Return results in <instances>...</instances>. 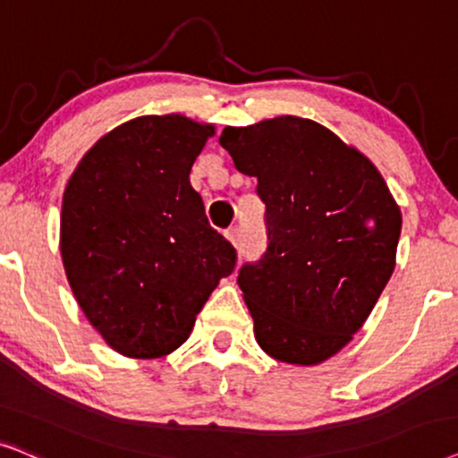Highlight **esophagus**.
Here are the masks:
<instances>
[{
    "mask_svg": "<svg viewBox=\"0 0 458 458\" xmlns=\"http://www.w3.org/2000/svg\"><path fill=\"white\" fill-rule=\"evenodd\" d=\"M225 239L233 242V245H239V241H241V228H239V225H230V228L225 230Z\"/></svg>",
    "mask_w": 458,
    "mask_h": 458,
    "instance_id": "esophagus-1",
    "label": "esophagus"
}]
</instances>
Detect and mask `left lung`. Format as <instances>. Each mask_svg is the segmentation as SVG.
I'll use <instances>...</instances> for the list:
<instances>
[{"label": "left lung", "mask_w": 458, "mask_h": 458, "mask_svg": "<svg viewBox=\"0 0 458 458\" xmlns=\"http://www.w3.org/2000/svg\"><path fill=\"white\" fill-rule=\"evenodd\" d=\"M219 144L266 203L267 247L239 270L255 339L280 362H325L392 276L398 205L367 157L310 119L225 127Z\"/></svg>", "instance_id": "obj_1"}]
</instances>
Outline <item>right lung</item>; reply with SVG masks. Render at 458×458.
I'll return each mask as SVG.
<instances>
[{
  "mask_svg": "<svg viewBox=\"0 0 458 458\" xmlns=\"http://www.w3.org/2000/svg\"><path fill=\"white\" fill-rule=\"evenodd\" d=\"M211 125L138 117L88 150L71 175L60 251L79 306L106 344L130 358L180 347L236 249L191 186Z\"/></svg>",
  "mask_w": 458,
  "mask_h": 458,
  "instance_id": "add662e5",
  "label": "right lung"
}]
</instances>
